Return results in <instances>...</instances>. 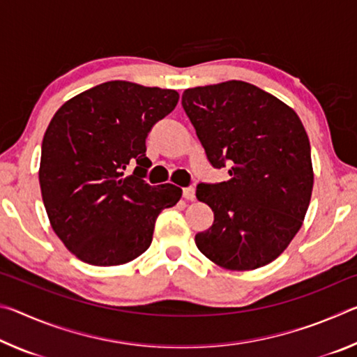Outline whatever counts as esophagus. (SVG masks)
<instances>
[{
  "instance_id": "34e87169",
  "label": "esophagus",
  "mask_w": 357,
  "mask_h": 357,
  "mask_svg": "<svg viewBox=\"0 0 357 357\" xmlns=\"http://www.w3.org/2000/svg\"><path fill=\"white\" fill-rule=\"evenodd\" d=\"M183 197L185 198V200L193 202V200H195V189H193V187H184Z\"/></svg>"
}]
</instances>
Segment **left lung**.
<instances>
[{"label":"left lung","instance_id":"left-lung-1","mask_svg":"<svg viewBox=\"0 0 357 357\" xmlns=\"http://www.w3.org/2000/svg\"><path fill=\"white\" fill-rule=\"evenodd\" d=\"M183 108L209 164L228 167L229 181L197 185L214 223L195 244L231 271L261 268L299 231L309 208L310 142L298 114L273 94L231 80L185 89Z\"/></svg>","mask_w":357,"mask_h":357}]
</instances>
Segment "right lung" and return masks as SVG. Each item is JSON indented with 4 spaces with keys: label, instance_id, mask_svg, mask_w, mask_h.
<instances>
[{
    "label": "right lung",
    "instance_id": "add662e5",
    "mask_svg": "<svg viewBox=\"0 0 357 357\" xmlns=\"http://www.w3.org/2000/svg\"><path fill=\"white\" fill-rule=\"evenodd\" d=\"M178 100L174 89L114 80L52 118L42 140V200L58 238L82 261L118 266L140 257L157 215L179 202V187L144 181L148 134Z\"/></svg>",
    "mask_w": 357,
    "mask_h": 357
}]
</instances>
